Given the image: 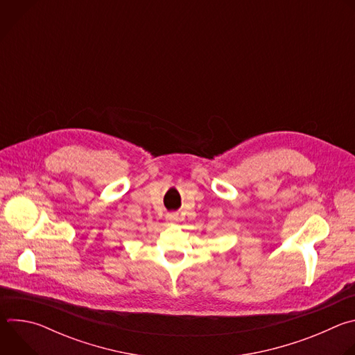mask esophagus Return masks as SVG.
Returning <instances> with one entry per match:
<instances>
[{"mask_svg":"<svg viewBox=\"0 0 355 355\" xmlns=\"http://www.w3.org/2000/svg\"><path fill=\"white\" fill-rule=\"evenodd\" d=\"M167 219H168V220H171V222L178 220V214H177V212H171V214H168V215H167Z\"/></svg>","mask_w":355,"mask_h":355,"instance_id":"esophagus-1","label":"esophagus"}]
</instances>
